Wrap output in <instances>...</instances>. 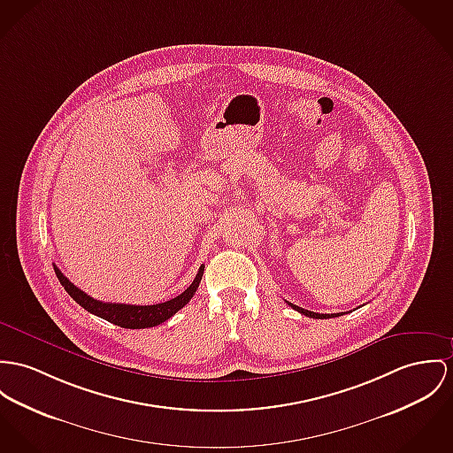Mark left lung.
I'll return each instance as SVG.
<instances>
[{
  "mask_svg": "<svg viewBox=\"0 0 453 453\" xmlns=\"http://www.w3.org/2000/svg\"><path fill=\"white\" fill-rule=\"evenodd\" d=\"M288 305H289V307H293L296 312L303 313V315H307V317H312V319H329V317H340V313L311 312V311H305V309H302V307H296V305H293V303H289V302H288Z\"/></svg>",
  "mask_w": 453,
  "mask_h": 453,
  "instance_id": "8db88e82",
  "label": "left lung"
}]
</instances>
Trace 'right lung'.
Instances as JSON below:
<instances>
[{
    "label": "right lung",
    "mask_w": 453,
    "mask_h": 453,
    "mask_svg": "<svg viewBox=\"0 0 453 453\" xmlns=\"http://www.w3.org/2000/svg\"><path fill=\"white\" fill-rule=\"evenodd\" d=\"M53 269H55V274L60 280V284L65 288V291L88 312L95 313L104 320L115 324V326L126 327V329H144V327H153V326H158V324L165 322L167 319H171L177 311H180L193 298V295L196 293V289L200 286L205 265L200 267L195 280L179 296H175L169 302H164V303H157V305L104 303V302L91 298L82 289L73 286V282H70L69 279L62 274V271L57 265H53Z\"/></svg>",
    "instance_id": "right-lung-1"
}]
</instances>
